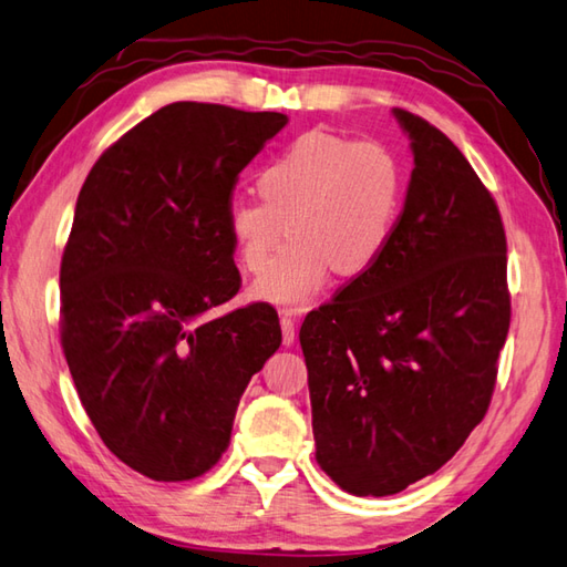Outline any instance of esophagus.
<instances>
[{"label":"esophagus","mask_w":567,"mask_h":567,"mask_svg":"<svg viewBox=\"0 0 567 567\" xmlns=\"http://www.w3.org/2000/svg\"><path fill=\"white\" fill-rule=\"evenodd\" d=\"M280 327H282V343L285 346H292L295 343V319H292V311H287V309L280 311Z\"/></svg>","instance_id":"esophagus-1"}]
</instances>
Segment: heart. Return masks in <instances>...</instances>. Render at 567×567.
Segmentation results:
<instances>
[{"label":"heart","instance_id":"heart-1","mask_svg":"<svg viewBox=\"0 0 567 567\" xmlns=\"http://www.w3.org/2000/svg\"><path fill=\"white\" fill-rule=\"evenodd\" d=\"M258 195L228 204V238L238 262L260 272L290 228L292 240L250 295L299 307L333 270L355 277L380 260L400 216L402 167L380 141L315 128L262 167Z\"/></svg>","mask_w":567,"mask_h":567}]
</instances>
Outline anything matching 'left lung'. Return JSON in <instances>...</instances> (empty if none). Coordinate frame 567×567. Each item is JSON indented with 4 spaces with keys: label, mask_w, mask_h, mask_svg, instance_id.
I'll return each mask as SVG.
<instances>
[{
    "label": "left lung",
    "mask_w": 567,
    "mask_h": 567,
    "mask_svg": "<svg viewBox=\"0 0 567 567\" xmlns=\"http://www.w3.org/2000/svg\"><path fill=\"white\" fill-rule=\"evenodd\" d=\"M394 116L414 171L390 244L299 329L317 463L358 497L396 495L451 461L487 414L512 319L489 189L426 118Z\"/></svg>",
    "instance_id": "obj_1"
}]
</instances>
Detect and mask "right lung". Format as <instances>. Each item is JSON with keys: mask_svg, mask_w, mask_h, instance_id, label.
Segmentation results:
<instances>
[{"mask_svg": "<svg viewBox=\"0 0 567 567\" xmlns=\"http://www.w3.org/2000/svg\"><path fill=\"white\" fill-rule=\"evenodd\" d=\"M277 112L175 102L112 143L80 189L60 262V343L90 421L158 483L207 473L240 394L282 343L275 307L219 319L240 275L226 212Z\"/></svg>", "mask_w": 567, "mask_h": 567, "instance_id": "add662e5", "label": "right lung"}]
</instances>
